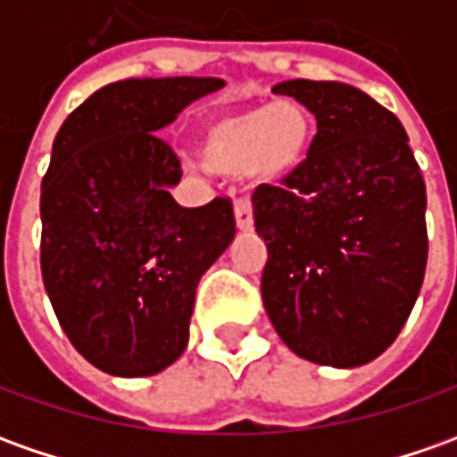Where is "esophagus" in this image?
<instances>
[{
	"label": "esophagus",
	"instance_id": "1",
	"mask_svg": "<svg viewBox=\"0 0 457 457\" xmlns=\"http://www.w3.org/2000/svg\"><path fill=\"white\" fill-rule=\"evenodd\" d=\"M235 222H237V229H242V232L253 229V204L247 203V200H237L235 203Z\"/></svg>",
	"mask_w": 457,
	"mask_h": 457
}]
</instances>
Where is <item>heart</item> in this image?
<instances>
[{
  "instance_id": "1",
  "label": "heart",
  "mask_w": 457,
  "mask_h": 457,
  "mask_svg": "<svg viewBox=\"0 0 457 457\" xmlns=\"http://www.w3.org/2000/svg\"><path fill=\"white\" fill-rule=\"evenodd\" d=\"M312 142L310 112L295 99L242 107L204 124L203 160L225 175H247L278 182L305 162Z\"/></svg>"
}]
</instances>
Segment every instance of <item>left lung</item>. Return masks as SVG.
Returning <instances> with one entry per match:
<instances>
[{
    "label": "left lung",
    "instance_id": "left-lung-1",
    "mask_svg": "<svg viewBox=\"0 0 457 457\" xmlns=\"http://www.w3.org/2000/svg\"><path fill=\"white\" fill-rule=\"evenodd\" d=\"M315 114L307 160L253 195L262 303L295 355L358 368L393 345L428 262L425 182L400 120L343 82L272 87Z\"/></svg>",
    "mask_w": 457,
    "mask_h": 457
}]
</instances>
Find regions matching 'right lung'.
<instances>
[{
  "label": "right lung",
  "mask_w": 457,
  "mask_h": 457,
  "mask_svg": "<svg viewBox=\"0 0 457 457\" xmlns=\"http://www.w3.org/2000/svg\"><path fill=\"white\" fill-rule=\"evenodd\" d=\"M225 87L217 77L122 79L59 127L42 179V280L77 353L145 378L189 340L197 282L235 237L228 197L182 207L179 160L157 132Z\"/></svg>",
  "instance_id": "add662e5"
}]
</instances>
